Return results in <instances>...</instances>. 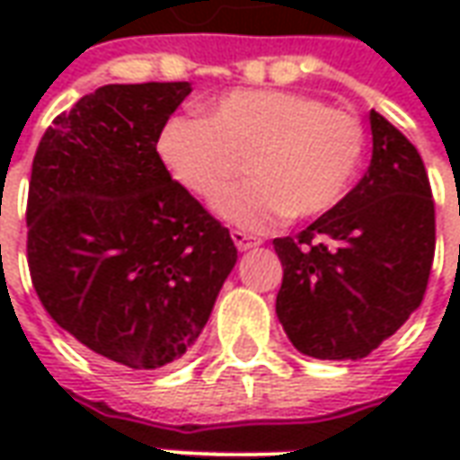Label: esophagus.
<instances>
[{"label":"esophagus","mask_w":460,"mask_h":460,"mask_svg":"<svg viewBox=\"0 0 460 460\" xmlns=\"http://www.w3.org/2000/svg\"><path fill=\"white\" fill-rule=\"evenodd\" d=\"M231 239H234V243H236V249L239 251H249L261 243L259 236H251V234H246V231H239V229L231 231Z\"/></svg>","instance_id":"1"}]
</instances>
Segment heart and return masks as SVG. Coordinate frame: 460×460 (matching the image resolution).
I'll return each instance as SVG.
<instances>
[{
	"instance_id": "1",
	"label": "heart",
	"mask_w": 460,
	"mask_h": 460,
	"mask_svg": "<svg viewBox=\"0 0 460 460\" xmlns=\"http://www.w3.org/2000/svg\"><path fill=\"white\" fill-rule=\"evenodd\" d=\"M362 120L290 91H231L211 118L181 115L164 125L160 157L180 187L211 201L239 177L217 211L236 226L266 231L290 214L318 217L338 204L365 155Z\"/></svg>"
}]
</instances>
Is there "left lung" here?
<instances>
[{
	"label": "left lung",
	"mask_w": 460,
	"mask_h": 460,
	"mask_svg": "<svg viewBox=\"0 0 460 460\" xmlns=\"http://www.w3.org/2000/svg\"><path fill=\"white\" fill-rule=\"evenodd\" d=\"M372 162L352 191L298 236L273 239L283 263L276 313L315 359H362L424 300L436 217L424 160L372 111Z\"/></svg>",
	"instance_id": "1"
}]
</instances>
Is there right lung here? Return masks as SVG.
<instances>
[{"instance_id":"1","label":"right lung","mask_w":460,"mask_h":460,"mask_svg":"<svg viewBox=\"0 0 460 460\" xmlns=\"http://www.w3.org/2000/svg\"><path fill=\"white\" fill-rule=\"evenodd\" d=\"M190 93L187 81L103 85L56 118L31 164L36 296L58 328L130 369L180 359L236 263L229 229L157 152Z\"/></svg>"}]
</instances>
